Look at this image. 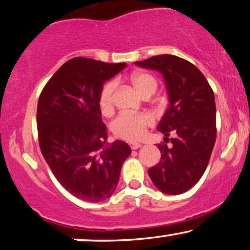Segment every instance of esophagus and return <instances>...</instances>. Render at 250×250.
I'll return each instance as SVG.
<instances>
[{
  "label": "esophagus",
  "mask_w": 250,
  "mask_h": 250,
  "mask_svg": "<svg viewBox=\"0 0 250 250\" xmlns=\"http://www.w3.org/2000/svg\"><path fill=\"white\" fill-rule=\"evenodd\" d=\"M141 147H142V145H140V143H130V148L133 149V150L141 148Z\"/></svg>",
  "instance_id": "34e87169"
}]
</instances>
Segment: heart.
I'll use <instances>...</instances> for the list:
<instances>
[{"label":"heart","mask_w":250,"mask_h":250,"mask_svg":"<svg viewBox=\"0 0 250 250\" xmlns=\"http://www.w3.org/2000/svg\"><path fill=\"white\" fill-rule=\"evenodd\" d=\"M131 83L142 96L154 94L157 88V81L147 73H137L131 76ZM116 81H109L100 91L99 103L103 114H109L114 107V94ZM154 120L149 114L122 113L111 122V130L117 137L127 141H139L146 134V129L153 125Z\"/></svg>","instance_id":"b5f03b06"}]
</instances>
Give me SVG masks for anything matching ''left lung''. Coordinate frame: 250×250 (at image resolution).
Instances as JSON below:
<instances>
[{"instance_id": "obj_1", "label": "left lung", "mask_w": 250, "mask_h": 250, "mask_svg": "<svg viewBox=\"0 0 250 250\" xmlns=\"http://www.w3.org/2000/svg\"><path fill=\"white\" fill-rule=\"evenodd\" d=\"M163 75L169 107L157 125L165 134L159 145L161 161L148 170L159 190L182 194L199 182L207 168L216 140V107L213 89L193 63L175 55H157L135 62ZM171 133L173 137L168 139Z\"/></svg>"}]
</instances>
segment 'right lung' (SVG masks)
<instances>
[{
    "mask_svg": "<svg viewBox=\"0 0 250 250\" xmlns=\"http://www.w3.org/2000/svg\"><path fill=\"white\" fill-rule=\"evenodd\" d=\"M125 67L75 57L54 74L39 99L37 131L43 157L62 187L88 202L113 195L131 153L120 140L107 143L99 103L103 83Z\"/></svg>",
    "mask_w": 250,
    "mask_h": 250,
    "instance_id": "obj_1",
    "label": "right lung"
}]
</instances>
